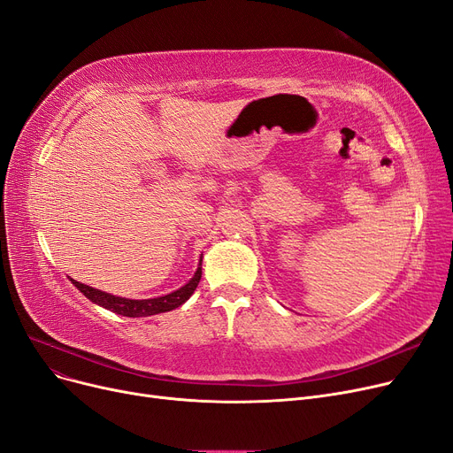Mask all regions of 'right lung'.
Listing matches in <instances>:
<instances>
[{"label":"right lung","mask_w":453,"mask_h":453,"mask_svg":"<svg viewBox=\"0 0 453 453\" xmlns=\"http://www.w3.org/2000/svg\"><path fill=\"white\" fill-rule=\"evenodd\" d=\"M202 257H203V255H202ZM202 257H200L198 268H196L194 275L188 280L187 285H183L181 288L173 290L170 294H165V296H159V298L131 300V298L114 296V294H109V292H104L100 288L88 287V285L75 281L72 278H70V281L73 283V287H77V290H81L92 303L100 305L104 309H109V311L116 312V314H122V317H131V319L151 317V314H159V312H166V311H172L175 307H180V305H183L192 296L196 287H198V283L202 280Z\"/></svg>","instance_id":"add662e5"}]
</instances>
